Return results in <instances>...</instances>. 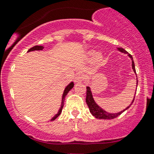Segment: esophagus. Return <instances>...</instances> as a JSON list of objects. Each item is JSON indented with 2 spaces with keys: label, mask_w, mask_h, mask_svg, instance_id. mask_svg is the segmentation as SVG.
Masks as SVG:
<instances>
[{
  "label": "esophagus",
  "mask_w": 154,
  "mask_h": 154,
  "mask_svg": "<svg viewBox=\"0 0 154 154\" xmlns=\"http://www.w3.org/2000/svg\"><path fill=\"white\" fill-rule=\"evenodd\" d=\"M84 79H85V77L83 75L78 74L77 77L74 78V82H76V83H78V82H82V81H84Z\"/></svg>",
  "instance_id": "34e87169"
}]
</instances>
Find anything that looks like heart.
I'll return each mask as SVG.
<instances>
[{"instance_id":"heart-1","label":"heart","mask_w":154,"mask_h":154,"mask_svg":"<svg viewBox=\"0 0 154 154\" xmlns=\"http://www.w3.org/2000/svg\"><path fill=\"white\" fill-rule=\"evenodd\" d=\"M89 54H90L91 56L94 55V52H90V53H89ZM100 59H101V57H100V56H96V60H97V61H99V60H100Z\"/></svg>"}]
</instances>
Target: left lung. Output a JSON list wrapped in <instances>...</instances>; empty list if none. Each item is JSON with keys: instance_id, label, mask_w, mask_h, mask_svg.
Wrapping results in <instances>:
<instances>
[{"instance_id": "obj_1", "label": "left lung", "mask_w": 154, "mask_h": 154, "mask_svg": "<svg viewBox=\"0 0 154 154\" xmlns=\"http://www.w3.org/2000/svg\"><path fill=\"white\" fill-rule=\"evenodd\" d=\"M118 49H119L121 52H122V53H127V52L125 51L124 49H122V48H119ZM129 57L131 58V60H132V67H133V69H134V72H136V70H135V65H134L133 57H132V55H130V54H129ZM85 100H86L87 105H88V106H89V111H90V112H91L92 114L94 115V117H96V118H98V119H113V118H115V117H118L119 115L122 114L125 110H126L127 109H129V108L130 107V105H131L132 104H133V102H134V98L129 106H128L126 109H125L123 111H121V112H117V113H109V112H105V111H104L102 109H101V108L99 107L98 105H97L96 103H95L94 98H93V96H92L91 91H90L89 87H86V99H85Z\"/></svg>"}]
</instances>
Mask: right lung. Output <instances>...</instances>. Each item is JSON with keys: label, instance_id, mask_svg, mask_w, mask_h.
<instances>
[{"label": "right lung", "instance_id": "right-lung-1", "mask_svg": "<svg viewBox=\"0 0 154 154\" xmlns=\"http://www.w3.org/2000/svg\"><path fill=\"white\" fill-rule=\"evenodd\" d=\"M43 49V46H40V45H36V46H33L32 47L31 49H29V51L28 52H30V51H33V50H42ZM73 85H74V84H73V82H71L69 85H68L66 88H65V91H64V94H63V96H62V102H61V106H60V109H59V111H58V112L57 113V114L54 116V117H53L51 119V121H53V120H55L57 117L59 116V115L61 113V111H62V108L63 106H64V101H65V96L67 95V94L69 92V90L71 89H72V87H73Z\"/></svg>", "mask_w": 154, "mask_h": 154}]
</instances>
